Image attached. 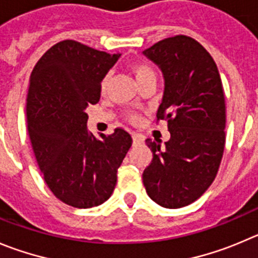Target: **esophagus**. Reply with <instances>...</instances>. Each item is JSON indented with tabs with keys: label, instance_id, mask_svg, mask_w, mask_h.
<instances>
[{
	"label": "esophagus",
	"instance_id": "esophagus-1",
	"mask_svg": "<svg viewBox=\"0 0 258 258\" xmlns=\"http://www.w3.org/2000/svg\"><path fill=\"white\" fill-rule=\"evenodd\" d=\"M144 143V139H143V136H141V135H139V134H132V144H134V145H140V144H143Z\"/></svg>",
	"mask_w": 258,
	"mask_h": 258
}]
</instances>
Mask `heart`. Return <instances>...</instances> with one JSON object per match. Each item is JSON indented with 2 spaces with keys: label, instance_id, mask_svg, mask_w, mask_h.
Wrapping results in <instances>:
<instances>
[{
  "label": "heart",
  "instance_id": "b5f03b06",
  "mask_svg": "<svg viewBox=\"0 0 258 258\" xmlns=\"http://www.w3.org/2000/svg\"><path fill=\"white\" fill-rule=\"evenodd\" d=\"M132 72H134L137 83H141V81L145 80V79L151 78V76H155V71H154V70L146 63H135V64H132ZM109 79H110L109 75H105L104 78L102 79V81H100V91H102V93H105V90H107L108 84H109ZM128 119L135 123V122L139 121V115H137V114H130Z\"/></svg>",
  "mask_w": 258,
  "mask_h": 258
}]
</instances>
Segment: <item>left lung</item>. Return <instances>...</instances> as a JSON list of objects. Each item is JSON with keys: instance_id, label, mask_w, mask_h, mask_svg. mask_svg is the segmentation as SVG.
I'll use <instances>...</instances> for the list:
<instances>
[{"instance_id": "left-lung-1", "label": "left lung", "mask_w": 258, "mask_h": 258, "mask_svg": "<svg viewBox=\"0 0 258 258\" xmlns=\"http://www.w3.org/2000/svg\"><path fill=\"white\" fill-rule=\"evenodd\" d=\"M164 76L156 118L169 141L146 140L153 160L144 170L149 197L167 209L189 205L211 186L225 145V99L215 61L194 38L175 35L144 50Z\"/></svg>"}]
</instances>
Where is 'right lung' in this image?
<instances>
[{
    "instance_id": "1",
    "label": "right lung",
    "mask_w": 258,
    "mask_h": 258,
    "mask_svg": "<svg viewBox=\"0 0 258 258\" xmlns=\"http://www.w3.org/2000/svg\"><path fill=\"white\" fill-rule=\"evenodd\" d=\"M119 56L62 40L30 75L26 123L31 146L47 186L74 208H94L109 199L132 145L122 128L96 139L86 127V108L99 102L100 81Z\"/></svg>"
}]
</instances>
